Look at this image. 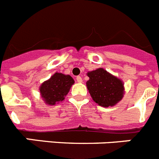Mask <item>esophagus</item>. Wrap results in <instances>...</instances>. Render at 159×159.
<instances>
[{
    "mask_svg": "<svg viewBox=\"0 0 159 159\" xmlns=\"http://www.w3.org/2000/svg\"><path fill=\"white\" fill-rule=\"evenodd\" d=\"M76 81L78 83H80V84H81V83L83 82V80H82V78H81L80 76H77L76 77Z\"/></svg>",
    "mask_w": 159,
    "mask_h": 159,
    "instance_id": "esophagus-1",
    "label": "esophagus"
}]
</instances>
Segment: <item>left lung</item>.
Here are the masks:
<instances>
[{
    "mask_svg": "<svg viewBox=\"0 0 159 159\" xmlns=\"http://www.w3.org/2000/svg\"><path fill=\"white\" fill-rule=\"evenodd\" d=\"M86 85L94 102L103 107H113L122 100L125 93L123 80L99 67L87 73Z\"/></svg>",
    "mask_w": 159,
    "mask_h": 159,
    "instance_id": "left-lung-1",
    "label": "left lung"
}]
</instances>
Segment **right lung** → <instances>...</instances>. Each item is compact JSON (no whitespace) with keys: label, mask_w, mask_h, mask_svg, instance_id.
Returning a JSON list of instances; mask_svg holds the SVG:
<instances>
[{"label":"right lung","mask_w":159,"mask_h":159,"mask_svg":"<svg viewBox=\"0 0 159 159\" xmlns=\"http://www.w3.org/2000/svg\"><path fill=\"white\" fill-rule=\"evenodd\" d=\"M75 81L69 75L54 73L40 86V97L46 104L53 106L65 99Z\"/></svg>","instance_id":"right-lung-1"}]
</instances>
